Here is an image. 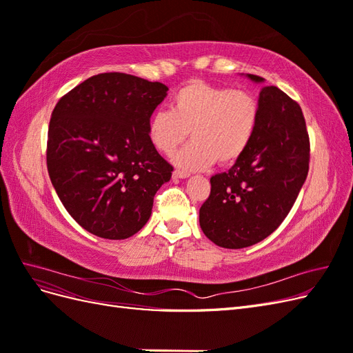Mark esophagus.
<instances>
[{"label":"esophagus","instance_id":"1","mask_svg":"<svg viewBox=\"0 0 353 353\" xmlns=\"http://www.w3.org/2000/svg\"><path fill=\"white\" fill-rule=\"evenodd\" d=\"M190 172H185V170H175L174 172V178H188Z\"/></svg>","mask_w":353,"mask_h":353}]
</instances>
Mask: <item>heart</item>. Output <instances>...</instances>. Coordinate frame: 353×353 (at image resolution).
Wrapping results in <instances>:
<instances>
[{"label": "heart", "mask_w": 353, "mask_h": 353, "mask_svg": "<svg viewBox=\"0 0 353 353\" xmlns=\"http://www.w3.org/2000/svg\"><path fill=\"white\" fill-rule=\"evenodd\" d=\"M261 122V103L248 90L191 81L176 90L170 110L159 109L147 122V137L159 153L174 154L190 131L193 138L174 162L187 170L236 163L249 150Z\"/></svg>", "instance_id": "obj_1"}]
</instances>
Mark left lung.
<instances>
[{
  "label": "left lung",
  "mask_w": 353,
  "mask_h": 353,
  "mask_svg": "<svg viewBox=\"0 0 353 353\" xmlns=\"http://www.w3.org/2000/svg\"><path fill=\"white\" fill-rule=\"evenodd\" d=\"M259 103L252 145L228 172L210 178V194L199 212L205 236L225 249L249 248L272 234L307 176L311 145L301 105L276 87H263Z\"/></svg>",
  "instance_id": "1"
}]
</instances>
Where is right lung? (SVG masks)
Wrapping results in <instances>:
<instances>
[{"mask_svg":"<svg viewBox=\"0 0 353 353\" xmlns=\"http://www.w3.org/2000/svg\"><path fill=\"white\" fill-rule=\"evenodd\" d=\"M168 87L134 74L99 73L57 101L47 169L63 206L94 236L123 240L152 215L172 165L148 141L147 122Z\"/></svg>","mask_w":353,"mask_h":353,"instance_id":"add662e5","label":"right lung"}]
</instances>
